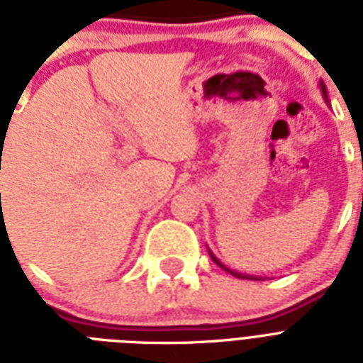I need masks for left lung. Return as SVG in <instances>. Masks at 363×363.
<instances>
[{
	"mask_svg": "<svg viewBox=\"0 0 363 363\" xmlns=\"http://www.w3.org/2000/svg\"><path fill=\"white\" fill-rule=\"evenodd\" d=\"M320 90H322V96H324V99H326L328 101V92H326V86H324V82H320ZM209 254H211V258H213V262H215V264H218L222 267V269L224 271H228V273H230V275H233V277H238V279H252V281H262V277H254V275H245V273H238V271H233V269H230V267H226V265L222 264L220 259L216 258L215 254L211 252L209 250Z\"/></svg>",
	"mask_w": 363,
	"mask_h": 363,
	"instance_id": "obj_1",
	"label": "left lung"
}]
</instances>
